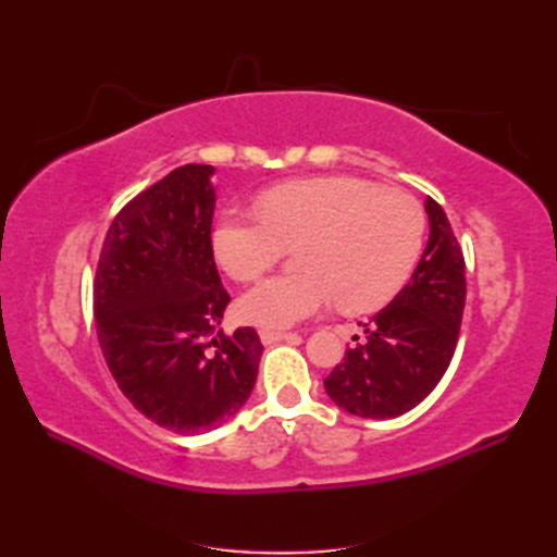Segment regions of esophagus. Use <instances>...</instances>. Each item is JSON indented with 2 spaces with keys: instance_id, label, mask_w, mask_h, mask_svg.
Listing matches in <instances>:
<instances>
[{
  "instance_id": "34e87169",
  "label": "esophagus",
  "mask_w": 557,
  "mask_h": 557,
  "mask_svg": "<svg viewBox=\"0 0 557 557\" xmlns=\"http://www.w3.org/2000/svg\"><path fill=\"white\" fill-rule=\"evenodd\" d=\"M290 336H297L295 332H283V330H260V339L262 344H276L283 339H290Z\"/></svg>"
}]
</instances>
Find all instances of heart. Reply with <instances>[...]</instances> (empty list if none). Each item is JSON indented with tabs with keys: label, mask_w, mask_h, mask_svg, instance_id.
<instances>
[{
	"label": "heart",
	"mask_w": 557,
	"mask_h": 557,
	"mask_svg": "<svg viewBox=\"0 0 557 557\" xmlns=\"http://www.w3.org/2000/svg\"><path fill=\"white\" fill-rule=\"evenodd\" d=\"M260 215L230 211L215 225L213 252L234 281H256L288 248L301 272L258 283L239 299L250 325L278 330L330 305L372 313L391 301L420 260L428 221L420 201L404 190L352 176H318L276 185Z\"/></svg>",
	"instance_id": "heart-1"
}]
</instances>
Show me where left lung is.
<instances>
[{
	"label": "left lung",
	"mask_w": 557,
	"mask_h": 557,
	"mask_svg": "<svg viewBox=\"0 0 557 557\" xmlns=\"http://www.w3.org/2000/svg\"><path fill=\"white\" fill-rule=\"evenodd\" d=\"M430 242L411 281L369 323L323 381L336 407L360 418H395L442 381L465 311V256L444 209L425 199ZM362 325V323H360Z\"/></svg>",
	"instance_id": "1"
}]
</instances>
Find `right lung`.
I'll return each mask as SVG.
<instances>
[{
	"label": "right lung",
	"mask_w": 557,
	"mask_h": 557,
	"mask_svg": "<svg viewBox=\"0 0 557 557\" xmlns=\"http://www.w3.org/2000/svg\"><path fill=\"white\" fill-rule=\"evenodd\" d=\"M213 166L183 164L117 211L92 281L99 348L121 393L162 430L199 434L237 413L262 356L252 327L221 325Z\"/></svg>",
	"instance_id": "add662e5"
}]
</instances>
